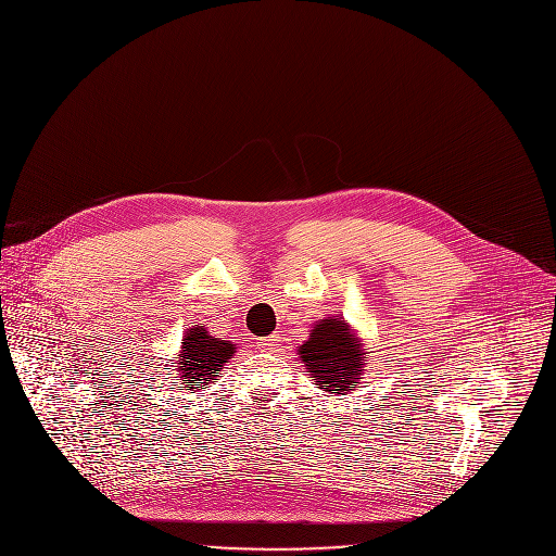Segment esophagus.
<instances>
[{
    "instance_id": "34e87169",
    "label": "esophagus",
    "mask_w": 556,
    "mask_h": 556,
    "mask_svg": "<svg viewBox=\"0 0 556 556\" xmlns=\"http://www.w3.org/2000/svg\"><path fill=\"white\" fill-rule=\"evenodd\" d=\"M280 344H278V338H265V340H258V349L261 351H276Z\"/></svg>"
}]
</instances>
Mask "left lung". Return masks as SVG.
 Here are the masks:
<instances>
[{
	"label": "left lung",
	"instance_id": "left-lung-1",
	"mask_svg": "<svg viewBox=\"0 0 556 556\" xmlns=\"http://www.w3.org/2000/svg\"><path fill=\"white\" fill-rule=\"evenodd\" d=\"M298 353L315 386L336 396L349 394L359 383L368 359L349 321L338 315L315 321Z\"/></svg>",
	"mask_w": 556,
	"mask_h": 556
}]
</instances>
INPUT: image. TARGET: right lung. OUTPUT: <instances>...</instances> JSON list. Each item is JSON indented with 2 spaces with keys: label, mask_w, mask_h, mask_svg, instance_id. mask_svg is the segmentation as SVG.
Here are the masks:
<instances>
[{
  "label": "right lung",
  "mask_w": 556,
  "mask_h": 556,
  "mask_svg": "<svg viewBox=\"0 0 556 556\" xmlns=\"http://www.w3.org/2000/svg\"><path fill=\"white\" fill-rule=\"evenodd\" d=\"M237 353V344L210 336L205 326L194 324V328H188L181 340V351L177 355V372L179 379L186 383L184 388H201L212 383L224 366L232 359Z\"/></svg>",
  "instance_id": "obj_1"
}]
</instances>
